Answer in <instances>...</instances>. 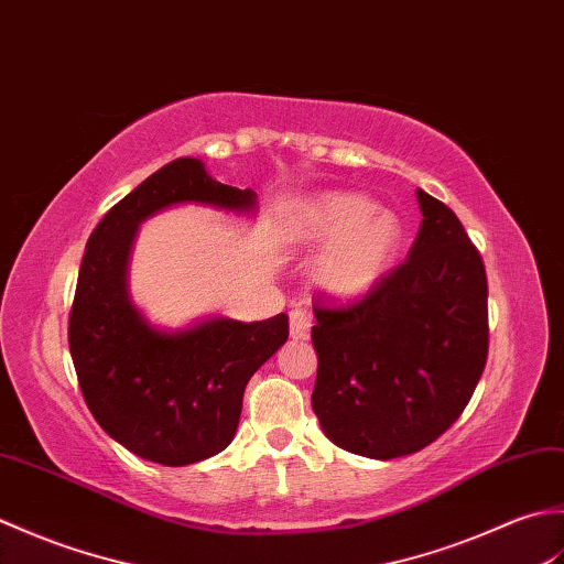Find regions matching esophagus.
Listing matches in <instances>:
<instances>
[{
    "label": "esophagus",
    "mask_w": 564,
    "mask_h": 564,
    "mask_svg": "<svg viewBox=\"0 0 564 564\" xmlns=\"http://www.w3.org/2000/svg\"><path fill=\"white\" fill-rule=\"evenodd\" d=\"M308 333H311V316L304 308H292V314H290L292 340H306Z\"/></svg>",
    "instance_id": "obj_1"
}]
</instances>
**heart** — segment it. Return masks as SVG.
<instances>
[{
	"label": "heart",
	"instance_id": "1",
	"mask_svg": "<svg viewBox=\"0 0 564 564\" xmlns=\"http://www.w3.org/2000/svg\"><path fill=\"white\" fill-rule=\"evenodd\" d=\"M292 231L299 241L325 246L314 280L340 302L369 294L391 270L403 241L398 217L359 193H323L311 199Z\"/></svg>",
	"mask_w": 564,
	"mask_h": 564
}]
</instances>
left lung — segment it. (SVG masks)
<instances>
[{"instance_id": "8db88e82", "label": "left lung", "mask_w": 564, "mask_h": 564, "mask_svg": "<svg viewBox=\"0 0 564 564\" xmlns=\"http://www.w3.org/2000/svg\"><path fill=\"white\" fill-rule=\"evenodd\" d=\"M422 224L405 262L345 308L314 306L311 405L345 452L398 458L452 427L487 361V278L466 229L417 191Z\"/></svg>"}]
</instances>
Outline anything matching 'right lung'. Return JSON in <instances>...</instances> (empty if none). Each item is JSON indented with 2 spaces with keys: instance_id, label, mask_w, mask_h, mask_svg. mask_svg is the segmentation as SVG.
Instances as JSON below:
<instances>
[{
  "instance_id": "add662e5",
  "label": "right lung",
  "mask_w": 564,
  "mask_h": 564,
  "mask_svg": "<svg viewBox=\"0 0 564 564\" xmlns=\"http://www.w3.org/2000/svg\"><path fill=\"white\" fill-rule=\"evenodd\" d=\"M253 212L256 193L207 176L183 156L124 195L89 236L69 311V352L86 405L128 452L161 466L219 454L239 427L250 377L290 337L284 314L207 318L159 330L132 304L128 260L137 227L173 205Z\"/></svg>"
}]
</instances>
